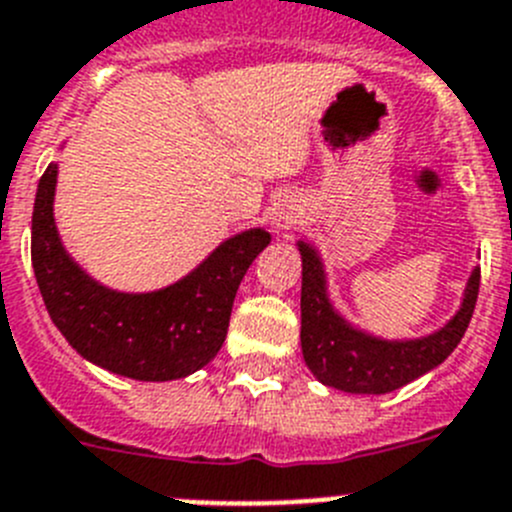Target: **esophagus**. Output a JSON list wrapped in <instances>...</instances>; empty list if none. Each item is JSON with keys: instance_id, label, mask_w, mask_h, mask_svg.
Returning <instances> with one entry per match:
<instances>
[{"instance_id": "1", "label": "esophagus", "mask_w": 512, "mask_h": 512, "mask_svg": "<svg viewBox=\"0 0 512 512\" xmlns=\"http://www.w3.org/2000/svg\"><path fill=\"white\" fill-rule=\"evenodd\" d=\"M299 218H302L299 208H294V205H279V208L274 210V220H271V225H274L276 233H284L289 231V228H294V225L299 223Z\"/></svg>"}]
</instances>
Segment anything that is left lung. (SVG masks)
<instances>
[{"label": "left lung", "mask_w": 512, "mask_h": 512, "mask_svg": "<svg viewBox=\"0 0 512 512\" xmlns=\"http://www.w3.org/2000/svg\"><path fill=\"white\" fill-rule=\"evenodd\" d=\"M302 253V353L317 381L345 393H391L429 373L452 355L475 312L480 269L472 271L459 312L434 335L381 340L342 320L327 299L322 261L309 243Z\"/></svg>", "instance_id": "1"}]
</instances>
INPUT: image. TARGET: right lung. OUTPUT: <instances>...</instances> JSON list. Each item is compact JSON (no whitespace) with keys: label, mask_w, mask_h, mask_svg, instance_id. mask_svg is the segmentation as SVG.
<instances>
[{"label":"right lung","mask_w":512,"mask_h":512,"mask_svg":"<svg viewBox=\"0 0 512 512\" xmlns=\"http://www.w3.org/2000/svg\"><path fill=\"white\" fill-rule=\"evenodd\" d=\"M55 182L58 164H50L32 210V269L65 340L91 363L134 381H175L208 365L223 348L238 284L269 246V233L251 228L228 238L167 289L114 292L65 253L53 218Z\"/></svg>","instance_id":"add662e5"}]
</instances>
